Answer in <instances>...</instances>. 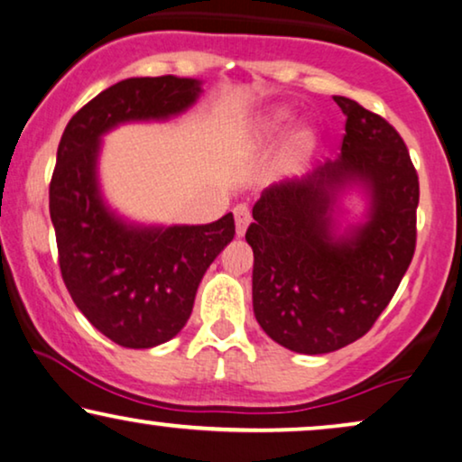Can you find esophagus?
Returning <instances> with one entry per match:
<instances>
[{
    "mask_svg": "<svg viewBox=\"0 0 462 462\" xmlns=\"http://www.w3.org/2000/svg\"><path fill=\"white\" fill-rule=\"evenodd\" d=\"M233 217H236V231H237V237H242L244 233H245V229H248V225H250V210L248 208H245L244 204H239V206H236L233 208Z\"/></svg>",
    "mask_w": 462,
    "mask_h": 462,
    "instance_id": "34e87169",
    "label": "esophagus"
}]
</instances>
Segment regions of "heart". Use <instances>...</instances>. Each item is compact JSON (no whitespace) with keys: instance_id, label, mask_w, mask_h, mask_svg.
<instances>
[{"instance_id":"b5f03b06","label":"heart","mask_w":462,"mask_h":462,"mask_svg":"<svg viewBox=\"0 0 462 462\" xmlns=\"http://www.w3.org/2000/svg\"><path fill=\"white\" fill-rule=\"evenodd\" d=\"M290 117H292V109L286 105L267 106V109L256 113V116L244 125L242 134H239L237 147L242 151L264 147V144H269L275 136L282 134V130L288 125ZM318 138L319 130L313 122H309V119L296 122L292 128L286 132V138H283L280 168L290 170L294 163L305 160V157L315 149V144H318Z\"/></svg>"}]
</instances>
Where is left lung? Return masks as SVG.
Wrapping results in <instances>:
<instances>
[{
	"mask_svg": "<svg viewBox=\"0 0 462 462\" xmlns=\"http://www.w3.org/2000/svg\"><path fill=\"white\" fill-rule=\"evenodd\" d=\"M334 103L346 117L340 155L264 189L245 231L256 321L305 356L362 338L393 299L416 245L419 176L402 136L356 100ZM349 190L363 195L366 210L340 230Z\"/></svg>",
	"mask_w": 462,
	"mask_h": 462,
	"instance_id": "8db88e82",
	"label": "left lung"
}]
</instances>
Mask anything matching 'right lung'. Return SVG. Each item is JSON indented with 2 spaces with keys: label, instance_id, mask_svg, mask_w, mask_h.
<instances>
[{
  "label": "right lung",
  "instance_id": "add662e5",
  "mask_svg": "<svg viewBox=\"0 0 462 462\" xmlns=\"http://www.w3.org/2000/svg\"><path fill=\"white\" fill-rule=\"evenodd\" d=\"M201 79L130 78L75 113L50 182L65 286L88 321L128 349L174 338L214 258L236 236L233 214L210 225L132 223L106 204L98 179L103 136L122 124L166 122L198 103Z\"/></svg>",
  "mask_w": 462,
  "mask_h": 462
}]
</instances>
